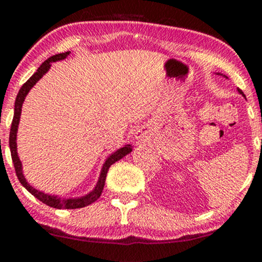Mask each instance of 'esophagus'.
Wrapping results in <instances>:
<instances>
[{
	"instance_id": "obj_1",
	"label": "esophagus",
	"mask_w": 262,
	"mask_h": 262,
	"mask_svg": "<svg viewBox=\"0 0 262 262\" xmlns=\"http://www.w3.org/2000/svg\"><path fill=\"white\" fill-rule=\"evenodd\" d=\"M145 138H146V133L143 130V129H141V130H138L137 133H135V139L137 140L144 141L145 140Z\"/></svg>"
}]
</instances>
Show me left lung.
<instances>
[{"label":"left lung","mask_w":262,"mask_h":262,"mask_svg":"<svg viewBox=\"0 0 262 262\" xmlns=\"http://www.w3.org/2000/svg\"><path fill=\"white\" fill-rule=\"evenodd\" d=\"M217 75H222V74H221V73H218ZM222 76H224V75H222ZM224 77H227V76H224ZM227 79H228V77H227ZM237 91H239L240 95H243V96H244V97H245V95H244V93H243L242 91H240V90H237Z\"/></svg>","instance_id":"8db88e82"}]
</instances>
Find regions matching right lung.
<instances>
[{
    "instance_id": "right-lung-1",
    "label": "right lung",
    "mask_w": 262,
    "mask_h": 262,
    "mask_svg": "<svg viewBox=\"0 0 262 262\" xmlns=\"http://www.w3.org/2000/svg\"><path fill=\"white\" fill-rule=\"evenodd\" d=\"M70 53L71 52H66V53L56 54V55L50 56L49 59L45 60L43 64L39 66L38 70L35 71L34 75H33L31 79L20 87L19 92H18L17 95L16 102H14V116H13V121H12L11 132H10L11 156H12V161H13L14 169H16V173H17L18 180H19V182L22 183L23 187H26V189L29 192V193H32L35 198H38L40 202H43L44 204H47V206L49 207H53V208H58V209L82 208V207H86L89 206V204L96 202V201L100 198L102 191H103L107 172H108V169L111 167V165H113L116 161L121 160L122 158H124L125 155H128L129 152H132V150H133V146H132L130 144H127V145L122 146V148H119L118 150H116V151H113L112 154L108 155L107 159L103 162V165H102L100 177H98L95 188H93L91 192H89V193L85 194V196L61 198L56 196V194L45 193L43 191H39V189L33 187L31 183L27 181L25 175H23L22 161L19 160V156H18V152H17V132H18V125H19V121H20V113H22V104L23 102H25L28 92L32 90V87H34L35 83H37L38 81L40 80L41 77L48 73V71H49L50 66H52L53 62L66 59L69 55H70Z\"/></svg>"
}]
</instances>
